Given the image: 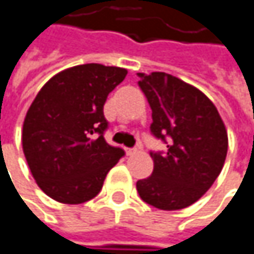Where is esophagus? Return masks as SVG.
I'll list each match as a JSON object with an SVG mask.
<instances>
[{
    "instance_id": "obj_1",
    "label": "esophagus",
    "mask_w": 254,
    "mask_h": 254,
    "mask_svg": "<svg viewBox=\"0 0 254 254\" xmlns=\"http://www.w3.org/2000/svg\"><path fill=\"white\" fill-rule=\"evenodd\" d=\"M125 151H127V156H132V154L136 153V148H125Z\"/></svg>"
}]
</instances>
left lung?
<instances>
[{"mask_svg": "<svg viewBox=\"0 0 254 254\" xmlns=\"http://www.w3.org/2000/svg\"><path fill=\"white\" fill-rule=\"evenodd\" d=\"M151 107V133L168 151L150 153L154 169L139 179V197L160 209L179 210L195 203L219 177L228 151V133L215 104L195 86L165 72L138 73Z\"/></svg>", "mask_w": 254, "mask_h": 254, "instance_id": "8db88e82", "label": "left lung"}]
</instances>
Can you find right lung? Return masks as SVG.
I'll list each match as a JSON object with an SVG mask.
<instances>
[{"label": "right lung", "instance_id": "1", "mask_svg": "<svg viewBox=\"0 0 254 254\" xmlns=\"http://www.w3.org/2000/svg\"><path fill=\"white\" fill-rule=\"evenodd\" d=\"M127 73L97 63L73 66L51 77L32 101L22 130L23 153L38 187L56 201L94 198L125 154L103 136V107Z\"/></svg>", "mask_w": 254, "mask_h": 254}]
</instances>
